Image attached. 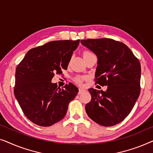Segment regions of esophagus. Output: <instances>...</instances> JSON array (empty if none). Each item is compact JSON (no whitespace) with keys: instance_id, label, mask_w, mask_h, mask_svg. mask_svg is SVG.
Instances as JSON below:
<instances>
[{"instance_id":"esophagus-1","label":"esophagus","mask_w":153,"mask_h":153,"mask_svg":"<svg viewBox=\"0 0 153 153\" xmlns=\"http://www.w3.org/2000/svg\"><path fill=\"white\" fill-rule=\"evenodd\" d=\"M84 91H85V90H84V89H83V88H79L78 94H79V95H80V94H81V93H83V92H84Z\"/></svg>"}]
</instances>
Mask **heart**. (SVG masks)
<instances>
[{"instance_id":"obj_1","label":"heart","mask_w":153,"mask_h":153,"mask_svg":"<svg viewBox=\"0 0 153 153\" xmlns=\"http://www.w3.org/2000/svg\"><path fill=\"white\" fill-rule=\"evenodd\" d=\"M91 52H89V51H84L83 52V56H86V55H88V54H91ZM85 79V77H83V76H78V77H76V83H81V82H82V81L84 80Z\"/></svg>"}]
</instances>
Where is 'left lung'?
Instances as JSON below:
<instances>
[{
  "label": "left lung",
  "instance_id": "1",
  "mask_svg": "<svg viewBox=\"0 0 153 153\" xmlns=\"http://www.w3.org/2000/svg\"><path fill=\"white\" fill-rule=\"evenodd\" d=\"M97 57L95 84L106 91L90 88L91 101L85 105L90 118L102 126L118 124L129 114L140 95L141 65L129 48L112 39L81 40Z\"/></svg>",
  "mask_w": 153,
  "mask_h": 153
}]
</instances>
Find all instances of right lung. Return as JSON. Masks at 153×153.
<instances>
[{
	"instance_id": "1",
	"label": "right lung",
	"mask_w": 153,
	"mask_h": 153,
	"mask_svg": "<svg viewBox=\"0 0 153 153\" xmlns=\"http://www.w3.org/2000/svg\"><path fill=\"white\" fill-rule=\"evenodd\" d=\"M79 41H52L33 48L16 67L14 96L32 123L49 127L66 115L79 90L71 83L60 88L51 79L55 72L60 74L62 69H68Z\"/></svg>"
}]
</instances>
